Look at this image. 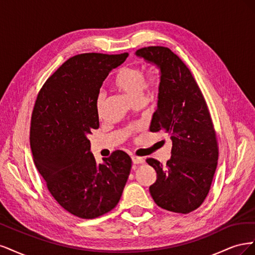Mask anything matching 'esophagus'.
Segmentation results:
<instances>
[{"instance_id": "esophagus-1", "label": "esophagus", "mask_w": 255, "mask_h": 255, "mask_svg": "<svg viewBox=\"0 0 255 255\" xmlns=\"http://www.w3.org/2000/svg\"><path fill=\"white\" fill-rule=\"evenodd\" d=\"M132 161H133V164H135V165H140V164H142L143 163V158L142 157H137V156H132Z\"/></svg>"}]
</instances>
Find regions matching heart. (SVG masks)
Returning <instances> with one entry per match:
<instances>
[{
	"mask_svg": "<svg viewBox=\"0 0 255 255\" xmlns=\"http://www.w3.org/2000/svg\"><path fill=\"white\" fill-rule=\"evenodd\" d=\"M159 84L158 69L151 68L146 76L142 69L138 67H125L115 75L113 86L122 95H125L134 104L143 100V91L155 90ZM105 98L104 95H99L96 101V109L99 116L102 115Z\"/></svg>",
	"mask_w": 255,
	"mask_h": 255,
	"instance_id": "b5f03b06",
	"label": "heart"
}]
</instances>
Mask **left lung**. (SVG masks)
Listing matches in <instances>:
<instances>
[{
  "instance_id": "8db88e82",
  "label": "left lung",
  "mask_w": 255,
  "mask_h": 255,
  "mask_svg": "<svg viewBox=\"0 0 255 255\" xmlns=\"http://www.w3.org/2000/svg\"><path fill=\"white\" fill-rule=\"evenodd\" d=\"M135 55L159 71L157 109L150 130H163L172 141L166 165L146 159L157 174L150 194L164 210L190 213L203 203L217 167L218 146L210 112L189 69L170 49L142 48Z\"/></svg>"
}]
</instances>
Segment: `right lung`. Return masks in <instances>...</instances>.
I'll list each match as a JSON object with an SVG mask.
<instances>
[{"label": "right lung", "mask_w": 255, "mask_h": 255, "mask_svg": "<svg viewBox=\"0 0 255 255\" xmlns=\"http://www.w3.org/2000/svg\"><path fill=\"white\" fill-rule=\"evenodd\" d=\"M127 57L76 55L50 76L36 100L29 134L34 163L54 199L76 217L92 219L112 211L132 167L120 150L98 164L88 139L99 128L100 88Z\"/></svg>", "instance_id": "add662e5"}]
</instances>
